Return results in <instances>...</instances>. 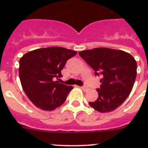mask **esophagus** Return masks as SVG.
I'll list each match as a JSON object with an SVG mask.
<instances>
[{
	"label": "esophagus",
	"instance_id": "34e87169",
	"mask_svg": "<svg viewBox=\"0 0 148 148\" xmlns=\"http://www.w3.org/2000/svg\"><path fill=\"white\" fill-rule=\"evenodd\" d=\"M81 89H82L83 91H87V90H88V88L86 87V86H81Z\"/></svg>",
	"mask_w": 148,
	"mask_h": 148
}]
</instances>
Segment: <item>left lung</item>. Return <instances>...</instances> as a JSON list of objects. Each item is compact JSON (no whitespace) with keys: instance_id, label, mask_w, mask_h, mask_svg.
I'll return each instance as SVG.
<instances>
[{"instance_id":"obj_1","label":"left lung","mask_w":148,"mask_h":148,"mask_svg":"<svg viewBox=\"0 0 148 148\" xmlns=\"http://www.w3.org/2000/svg\"><path fill=\"white\" fill-rule=\"evenodd\" d=\"M94 70L102 75L98 98L89 105L99 112H110L125 101L132 91L137 76V62L124 51L95 48L79 53Z\"/></svg>"}]
</instances>
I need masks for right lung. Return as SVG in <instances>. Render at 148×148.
<instances>
[{"label":"right lung","mask_w":148,"mask_h":148,"mask_svg":"<svg viewBox=\"0 0 148 148\" xmlns=\"http://www.w3.org/2000/svg\"><path fill=\"white\" fill-rule=\"evenodd\" d=\"M77 51L59 46L42 48L23 55L19 61V77L23 91L38 108L51 111L64 104L73 89L54 81L62 77L66 62Z\"/></svg>","instance_id":"right-lung-1"}]
</instances>
